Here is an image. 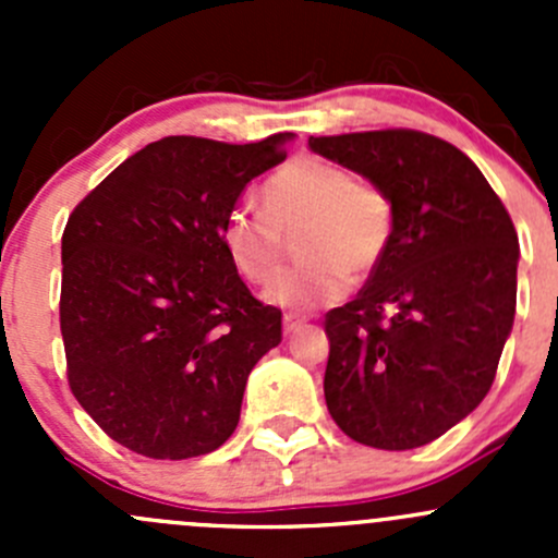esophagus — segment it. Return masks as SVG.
Wrapping results in <instances>:
<instances>
[{"instance_id": "1", "label": "esophagus", "mask_w": 558, "mask_h": 558, "mask_svg": "<svg viewBox=\"0 0 558 558\" xmlns=\"http://www.w3.org/2000/svg\"><path fill=\"white\" fill-rule=\"evenodd\" d=\"M300 326H305V315H294V313H286L283 315V329L286 335H291V331H296Z\"/></svg>"}]
</instances>
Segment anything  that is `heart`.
I'll use <instances>...</instances> for the list:
<instances>
[{"label": "heart", "mask_w": 558, "mask_h": 558, "mask_svg": "<svg viewBox=\"0 0 558 558\" xmlns=\"http://www.w3.org/2000/svg\"><path fill=\"white\" fill-rule=\"evenodd\" d=\"M264 213L238 207L221 223V245L247 283L278 278L296 240L305 264L286 272L267 300L283 311H315L340 302L353 278H367L384 262L391 240V205L335 161L300 156L262 185Z\"/></svg>", "instance_id": "obj_1"}]
</instances>
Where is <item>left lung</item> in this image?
<instances>
[{
  "instance_id": "obj_1",
  "label": "left lung",
  "mask_w": 558,
  "mask_h": 558,
  "mask_svg": "<svg viewBox=\"0 0 558 558\" xmlns=\"http://www.w3.org/2000/svg\"><path fill=\"white\" fill-rule=\"evenodd\" d=\"M391 205L384 262L326 315L324 397L351 440L410 451L464 421L513 331L519 234L483 172L410 129L307 140Z\"/></svg>"
}]
</instances>
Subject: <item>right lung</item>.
<instances>
[{"label": "right lung", "instance_id": "obj_1", "mask_svg": "<svg viewBox=\"0 0 558 558\" xmlns=\"http://www.w3.org/2000/svg\"><path fill=\"white\" fill-rule=\"evenodd\" d=\"M291 140L165 137L72 210L61 238L66 375L129 451L194 459L238 429L247 375L280 342V311L253 300L221 223Z\"/></svg>", "mask_w": 558, "mask_h": 558}]
</instances>
